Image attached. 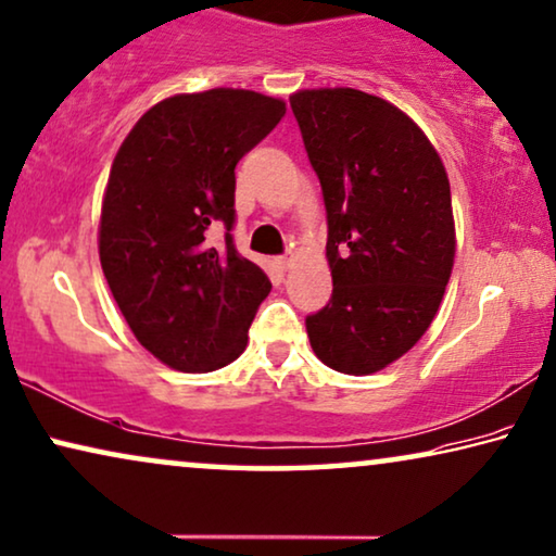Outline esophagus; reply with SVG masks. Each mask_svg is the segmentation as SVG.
Returning a JSON list of instances; mask_svg holds the SVG:
<instances>
[{"instance_id": "esophagus-1", "label": "esophagus", "mask_w": 556, "mask_h": 556, "mask_svg": "<svg viewBox=\"0 0 556 556\" xmlns=\"http://www.w3.org/2000/svg\"><path fill=\"white\" fill-rule=\"evenodd\" d=\"M280 265H283V268H291L293 255H283V258H280Z\"/></svg>"}]
</instances>
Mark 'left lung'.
Segmentation results:
<instances>
[{"label": "left lung", "instance_id": "left-lung-1", "mask_svg": "<svg viewBox=\"0 0 556 556\" xmlns=\"http://www.w3.org/2000/svg\"><path fill=\"white\" fill-rule=\"evenodd\" d=\"M324 188L333 295L305 318L328 368L368 376L412 351L437 316L456 255L452 188L404 110L353 87L291 94Z\"/></svg>", "mask_w": 556, "mask_h": 556}]
</instances>
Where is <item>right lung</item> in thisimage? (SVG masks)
<instances>
[{"instance_id": "add662e5", "label": "right lung", "mask_w": 556, "mask_h": 556, "mask_svg": "<svg viewBox=\"0 0 556 556\" xmlns=\"http://www.w3.org/2000/svg\"><path fill=\"white\" fill-rule=\"evenodd\" d=\"M286 115L280 98L215 87L173 94L119 144L102 198L98 248L135 338L175 371L207 374L248 345L270 280L211 225L236 220V165Z\"/></svg>"}]
</instances>
